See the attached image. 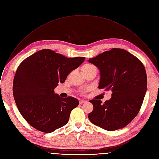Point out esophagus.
<instances>
[{
  "label": "esophagus",
  "instance_id": "obj_1",
  "mask_svg": "<svg viewBox=\"0 0 159 159\" xmlns=\"http://www.w3.org/2000/svg\"><path fill=\"white\" fill-rule=\"evenodd\" d=\"M86 102H87L86 101H84V100H80V101H79V102H80V104H83V103H85Z\"/></svg>",
  "mask_w": 159,
  "mask_h": 159
}]
</instances>
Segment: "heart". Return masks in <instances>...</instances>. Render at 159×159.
Instances as JSON below:
<instances>
[{
  "label": "heart",
  "instance_id": "heart-1",
  "mask_svg": "<svg viewBox=\"0 0 159 159\" xmlns=\"http://www.w3.org/2000/svg\"><path fill=\"white\" fill-rule=\"evenodd\" d=\"M94 67H96V66L92 64L85 63L82 66V72H86L90 70V69H93V68H94Z\"/></svg>",
  "mask_w": 159,
  "mask_h": 159
}]
</instances>
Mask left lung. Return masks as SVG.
Here are the masks:
<instances>
[{
    "label": "left lung",
    "instance_id": "obj_1",
    "mask_svg": "<svg viewBox=\"0 0 159 159\" xmlns=\"http://www.w3.org/2000/svg\"><path fill=\"white\" fill-rule=\"evenodd\" d=\"M88 61L100 70L98 88L112 91L111 98L104 103L101 100L89 101L94 106L88 115L89 120L110 131L125 127L138 115L147 91L143 64L121 48H112Z\"/></svg>",
    "mask_w": 159,
    "mask_h": 159
}]
</instances>
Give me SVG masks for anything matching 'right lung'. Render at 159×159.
Masks as SVG:
<instances>
[{"mask_svg": "<svg viewBox=\"0 0 159 159\" xmlns=\"http://www.w3.org/2000/svg\"><path fill=\"white\" fill-rule=\"evenodd\" d=\"M85 57L69 58L50 49L36 52L22 61L13 82V96L20 115L35 129L49 133L69 121L78 106L73 97L62 98L54 93L59 82L77 69Z\"/></svg>", "mask_w": 159, "mask_h": 159, "instance_id": "1", "label": "right lung"}]
</instances>
